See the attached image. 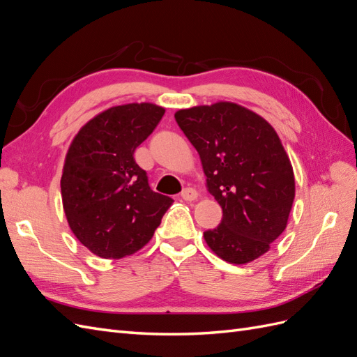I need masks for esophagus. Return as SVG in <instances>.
I'll return each mask as SVG.
<instances>
[{"instance_id":"esophagus-1","label":"esophagus","mask_w":357,"mask_h":357,"mask_svg":"<svg viewBox=\"0 0 357 357\" xmlns=\"http://www.w3.org/2000/svg\"><path fill=\"white\" fill-rule=\"evenodd\" d=\"M181 198L185 201H193V199L198 198V192L195 189H192V188H186L185 190L181 192Z\"/></svg>"}]
</instances>
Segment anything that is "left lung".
Masks as SVG:
<instances>
[{
	"label": "left lung",
	"instance_id": "8db88e82",
	"mask_svg": "<svg viewBox=\"0 0 357 357\" xmlns=\"http://www.w3.org/2000/svg\"><path fill=\"white\" fill-rule=\"evenodd\" d=\"M174 117L223 211L218 228L204 232L205 243L229 264L255 261L286 229L295 198L294 169L277 132L264 117L226 101Z\"/></svg>",
	"mask_w": 357,
	"mask_h": 357
}]
</instances>
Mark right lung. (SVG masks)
<instances>
[{"instance_id":"right-lung-1","label":"right lung","mask_w":357,"mask_h":357,"mask_svg":"<svg viewBox=\"0 0 357 357\" xmlns=\"http://www.w3.org/2000/svg\"><path fill=\"white\" fill-rule=\"evenodd\" d=\"M164 113L149 102L112 107L73 139L61 178L63 211L73 234L96 256L135 253L171 207L172 199L150 189L134 159Z\"/></svg>"}]
</instances>
